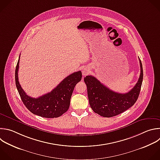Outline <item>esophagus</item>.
Segmentation results:
<instances>
[{
	"label": "esophagus",
	"instance_id": "esophagus-1",
	"mask_svg": "<svg viewBox=\"0 0 160 160\" xmlns=\"http://www.w3.org/2000/svg\"><path fill=\"white\" fill-rule=\"evenodd\" d=\"M90 73V69L88 67H85L82 70L83 76H86Z\"/></svg>",
	"mask_w": 160,
	"mask_h": 160
}]
</instances>
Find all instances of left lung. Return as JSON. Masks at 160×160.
Segmentation results:
<instances>
[{
  "label": "left lung",
  "mask_w": 160,
  "mask_h": 160,
  "mask_svg": "<svg viewBox=\"0 0 160 160\" xmlns=\"http://www.w3.org/2000/svg\"><path fill=\"white\" fill-rule=\"evenodd\" d=\"M141 73L138 82L128 93L114 92L103 85L95 77L84 78L90 108L94 112L105 118H111L126 111L135 103L139 97L143 78V70L139 60Z\"/></svg>",
  "instance_id": "1"
}]
</instances>
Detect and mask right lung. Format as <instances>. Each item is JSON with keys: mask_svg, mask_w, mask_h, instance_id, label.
<instances>
[{"mask_svg": "<svg viewBox=\"0 0 160 160\" xmlns=\"http://www.w3.org/2000/svg\"><path fill=\"white\" fill-rule=\"evenodd\" d=\"M19 58L15 71L16 85L21 98L26 108L32 114L45 118H58L69 109L70 98L76 84L82 79V72H74L66 77L51 92L38 98H32L28 95L19 84L18 70Z\"/></svg>", "mask_w": 160, "mask_h": 160, "instance_id": "right-lung-1", "label": "right lung"}]
</instances>
